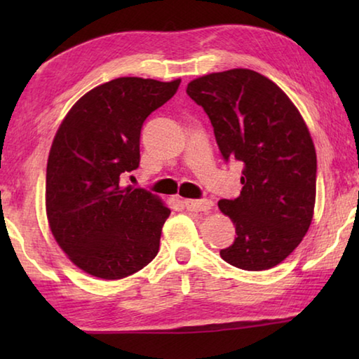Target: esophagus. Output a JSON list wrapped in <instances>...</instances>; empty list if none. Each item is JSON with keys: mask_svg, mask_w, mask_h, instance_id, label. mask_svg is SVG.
<instances>
[{"mask_svg": "<svg viewBox=\"0 0 359 359\" xmlns=\"http://www.w3.org/2000/svg\"><path fill=\"white\" fill-rule=\"evenodd\" d=\"M184 205L190 212H208L212 208V201L209 199H185Z\"/></svg>", "mask_w": 359, "mask_h": 359, "instance_id": "obj_1", "label": "esophagus"}]
</instances>
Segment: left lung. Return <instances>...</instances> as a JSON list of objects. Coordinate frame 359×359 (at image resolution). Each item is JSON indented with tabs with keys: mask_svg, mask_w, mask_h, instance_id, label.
Returning <instances> with one entry per match:
<instances>
[{
	"mask_svg": "<svg viewBox=\"0 0 359 359\" xmlns=\"http://www.w3.org/2000/svg\"><path fill=\"white\" fill-rule=\"evenodd\" d=\"M187 93L209 115L224 161L244 165L239 196L218 201L238 234L220 257L244 271L271 269L312 223L317 154L306 121L274 82L252 69L198 77Z\"/></svg>",
	"mask_w": 359,
	"mask_h": 359,
	"instance_id": "8db88e82",
	"label": "left lung"
}]
</instances>
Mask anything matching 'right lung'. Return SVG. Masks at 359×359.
I'll return each mask as SVG.
<instances>
[{
	"label": "right lung",
	"instance_id": "add662e5",
	"mask_svg": "<svg viewBox=\"0 0 359 359\" xmlns=\"http://www.w3.org/2000/svg\"><path fill=\"white\" fill-rule=\"evenodd\" d=\"M179 85L180 79H114L85 93L53 137L46 174L48 226L90 276L118 280L156 257L171 210L144 188L121 187L120 179L139 168L145 118Z\"/></svg>",
	"mask_w": 359,
	"mask_h": 359
}]
</instances>
